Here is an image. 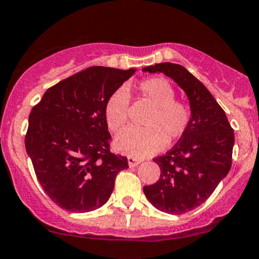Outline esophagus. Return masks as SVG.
Masks as SVG:
<instances>
[{"label": "esophagus", "instance_id": "esophagus-1", "mask_svg": "<svg viewBox=\"0 0 259 259\" xmlns=\"http://www.w3.org/2000/svg\"><path fill=\"white\" fill-rule=\"evenodd\" d=\"M139 163H141V160H138V158L135 157H127V164H129V167H136Z\"/></svg>", "mask_w": 259, "mask_h": 259}]
</instances>
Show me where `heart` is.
Listing matches in <instances>:
<instances>
[{
	"instance_id": "obj_1",
	"label": "heart",
	"mask_w": 259,
	"mask_h": 259,
	"mask_svg": "<svg viewBox=\"0 0 259 259\" xmlns=\"http://www.w3.org/2000/svg\"><path fill=\"white\" fill-rule=\"evenodd\" d=\"M141 95L153 106L146 116V127H127L115 138L118 151L125 155L145 157L160 151L168 143L178 140L188 130L192 110L186 102L175 99L176 92L166 78L150 77L139 84ZM104 118L112 132H119L129 118V92L119 87L108 97L104 104Z\"/></svg>"
}]
</instances>
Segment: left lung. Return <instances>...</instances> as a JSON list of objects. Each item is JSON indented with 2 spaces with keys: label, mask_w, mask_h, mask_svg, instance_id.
<instances>
[{
  "label": "left lung",
  "mask_w": 259,
  "mask_h": 259,
  "mask_svg": "<svg viewBox=\"0 0 259 259\" xmlns=\"http://www.w3.org/2000/svg\"><path fill=\"white\" fill-rule=\"evenodd\" d=\"M172 78L189 99L192 121L178 143L156 157L158 181L144 193L156 209L181 215L195 209L212 194L231 168L235 135L225 112L197 77L186 67L162 62L143 69Z\"/></svg>",
  "instance_id": "1"
}]
</instances>
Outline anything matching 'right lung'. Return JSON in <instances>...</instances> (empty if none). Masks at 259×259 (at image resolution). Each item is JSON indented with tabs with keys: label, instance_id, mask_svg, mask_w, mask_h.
I'll return each mask as SVG.
<instances>
[{
	"label": "right lung",
	"instance_id": "add662e5",
	"mask_svg": "<svg viewBox=\"0 0 259 259\" xmlns=\"http://www.w3.org/2000/svg\"><path fill=\"white\" fill-rule=\"evenodd\" d=\"M136 69L93 66L50 87L29 114L25 150L54 203L87 212L107 203L127 158L110 152L106 101Z\"/></svg>",
	"mask_w": 259,
	"mask_h": 259
}]
</instances>
